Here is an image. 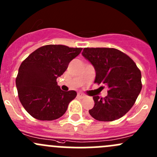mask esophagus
I'll return each mask as SVG.
<instances>
[{
    "label": "esophagus",
    "instance_id": "1",
    "mask_svg": "<svg viewBox=\"0 0 157 157\" xmlns=\"http://www.w3.org/2000/svg\"><path fill=\"white\" fill-rule=\"evenodd\" d=\"M77 96H78L79 98H80V99H83V98H85V97H86V96L85 94H83V93H78V94H77Z\"/></svg>",
    "mask_w": 157,
    "mask_h": 157
}]
</instances>
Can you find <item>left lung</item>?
Listing matches in <instances>:
<instances>
[{"mask_svg": "<svg viewBox=\"0 0 157 157\" xmlns=\"http://www.w3.org/2000/svg\"><path fill=\"white\" fill-rule=\"evenodd\" d=\"M82 55L94 67L95 83L108 86L105 98L93 96L95 105L89 110L98 121L121 118L134 105L142 89L141 73L132 59L115 48H85Z\"/></svg>", "mask_w": 157, "mask_h": 157, "instance_id": "left-lung-1", "label": "left lung"}]
</instances>
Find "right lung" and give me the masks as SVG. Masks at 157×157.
<instances>
[{"label": "right lung", "mask_w": 157, "mask_h": 157, "mask_svg": "<svg viewBox=\"0 0 157 157\" xmlns=\"http://www.w3.org/2000/svg\"><path fill=\"white\" fill-rule=\"evenodd\" d=\"M81 51V48L48 45L36 49L22 62L16 86L22 105L31 116L52 121L65 113L77 92L63 91L56 80Z\"/></svg>", "instance_id": "add662e5"}]
</instances>
